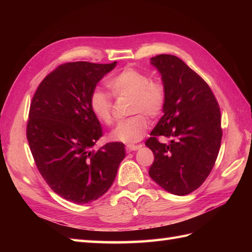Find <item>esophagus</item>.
<instances>
[{"mask_svg": "<svg viewBox=\"0 0 252 252\" xmlns=\"http://www.w3.org/2000/svg\"><path fill=\"white\" fill-rule=\"evenodd\" d=\"M141 147H142V145H126V153H131L133 151H137V149H140Z\"/></svg>", "mask_w": 252, "mask_h": 252, "instance_id": "esophagus-1", "label": "esophagus"}]
</instances>
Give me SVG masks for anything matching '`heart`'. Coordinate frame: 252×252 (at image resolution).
Returning <instances> with one entry per match:
<instances>
[{"instance_id": "1", "label": "heart", "mask_w": 252, "mask_h": 252, "mask_svg": "<svg viewBox=\"0 0 252 252\" xmlns=\"http://www.w3.org/2000/svg\"><path fill=\"white\" fill-rule=\"evenodd\" d=\"M107 87L116 97H131L130 114L111 133L115 141L132 144L145 135L149 122L145 114L156 118L161 114L165 103V88L158 79H152L145 71L135 67H126L107 81ZM90 108L94 116L106 126L114 123L112 99L108 93L95 89L90 94Z\"/></svg>"}]
</instances>
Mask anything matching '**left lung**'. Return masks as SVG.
<instances>
[{
    "mask_svg": "<svg viewBox=\"0 0 252 252\" xmlns=\"http://www.w3.org/2000/svg\"><path fill=\"white\" fill-rule=\"evenodd\" d=\"M151 63L165 88L163 116L145 145L155 160L149 175L171 194L197 189L216 163L222 140L221 111L211 89L179 57L161 54ZM170 140L167 144L158 138Z\"/></svg>",
    "mask_w": 252,
    "mask_h": 252,
    "instance_id": "obj_1",
    "label": "left lung"
}]
</instances>
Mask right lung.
<instances>
[{"instance_id":"right-lung-1","label":"right lung","mask_w":252,"mask_h":252,"mask_svg":"<svg viewBox=\"0 0 252 252\" xmlns=\"http://www.w3.org/2000/svg\"><path fill=\"white\" fill-rule=\"evenodd\" d=\"M117 62L66 63L43 79L32 97L27 140L42 178L57 195L79 205L98 199L126 157L120 142L92 151L103 136L90 94Z\"/></svg>"}]
</instances>
